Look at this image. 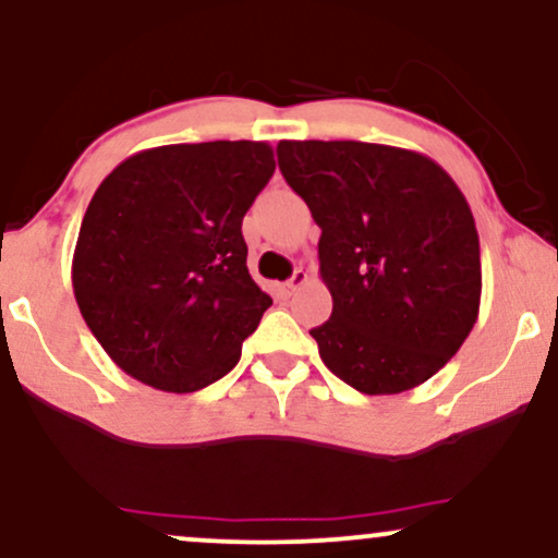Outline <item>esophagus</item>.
Wrapping results in <instances>:
<instances>
[{"instance_id":"esophagus-1","label":"esophagus","mask_w":558,"mask_h":558,"mask_svg":"<svg viewBox=\"0 0 558 558\" xmlns=\"http://www.w3.org/2000/svg\"><path fill=\"white\" fill-rule=\"evenodd\" d=\"M306 280H310V275H306L304 270H296V272H293V275H291V280H288V283H286V291H288V293L299 291V288H301V286H304V283H306Z\"/></svg>"}]
</instances>
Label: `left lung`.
<instances>
[{
    "mask_svg": "<svg viewBox=\"0 0 558 558\" xmlns=\"http://www.w3.org/2000/svg\"><path fill=\"white\" fill-rule=\"evenodd\" d=\"M319 235L332 315L312 328L332 375L367 396L430 380L475 328L483 291L470 204L430 157L364 141H280Z\"/></svg>",
    "mask_w": 558,
    "mask_h": 558,
    "instance_id": "left-lung-1",
    "label": "left lung"
}]
</instances>
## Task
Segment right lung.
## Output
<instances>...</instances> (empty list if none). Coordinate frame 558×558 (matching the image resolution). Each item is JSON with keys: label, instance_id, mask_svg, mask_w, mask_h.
<instances>
[{"label": "right lung", "instance_id": "right-lung-1", "mask_svg": "<svg viewBox=\"0 0 558 558\" xmlns=\"http://www.w3.org/2000/svg\"><path fill=\"white\" fill-rule=\"evenodd\" d=\"M275 172L265 141H207L120 162L83 215L73 291L110 360L194 393L228 375L272 299L246 267L243 215Z\"/></svg>", "mask_w": 558, "mask_h": 558}]
</instances>
